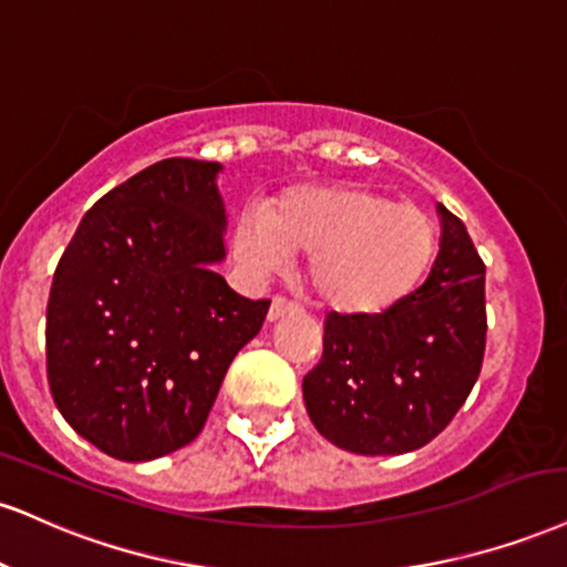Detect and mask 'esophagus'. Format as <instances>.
<instances>
[{"label":"esophagus","mask_w":567,"mask_h":567,"mask_svg":"<svg viewBox=\"0 0 567 567\" xmlns=\"http://www.w3.org/2000/svg\"><path fill=\"white\" fill-rule=\"evenodd\" d=\"M298 311H301V309H298V306L292 301H285V298H275V301H271V306H269V313H266V319H269V322H279V319L292 317V313H298Z\"/></svg>","instance_id":"1"}]
</instances>
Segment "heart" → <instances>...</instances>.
I'll use <instances>...</instances> for the list:
<instances>
[{
    "instance_id": "obj_1",
    "label": "heart",
    "mask_w": 567,
    "mask_h": 567,
    "mask_svg": "<svg viewBox=\"0 0 567 567\" xmlns=\"http://www.w3.org/2000/svg\"><path fill=\"white\" fill-rule=\"evenodd\" d=\"M439 250L433 218L359 184H296L231 227V254L254 277H271L292 254L311 256L309 282L327 309L370 319L420 288Z\"/></svg>"
}]
</instances>
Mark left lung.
<instances>
[{"label":"left lung","mask_w":567,"mask_h":567,"mask_svg":"<svg viewBox=\"0 0 567 567\" xmlns=\"http://www.w3.org/2000/svg\"><path fill=\"white\" fill-rule=\"evenodd\" d=\"M441 250L425 282L380 317L324 319V351L303 378L306 412L346 452L406 454L433 441L481 374L486 266L446 206Z\"/></svg>","instance_id":"obj_1"}]
</instances>
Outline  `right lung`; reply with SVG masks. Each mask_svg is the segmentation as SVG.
Returning <instances> with one entry per match:
<instances>
[{
  "label": "right lung",
  "mask_w": 567,
  "mask_h": 567,
  "mask_svg": "<svg viewBox=\"0 0 567 567\" xmlns=\"http://www.w3.org/2000/svg\"><path fill=\"white\" fill-rule=\"evenodd\" d=\"M221 163L166 158L100 197L54 269L47 380L81 439L124 462L187 446L269 301L216 275Z\"/></svg>",
  "instance_id": "obj_1"
}]
</instances>
